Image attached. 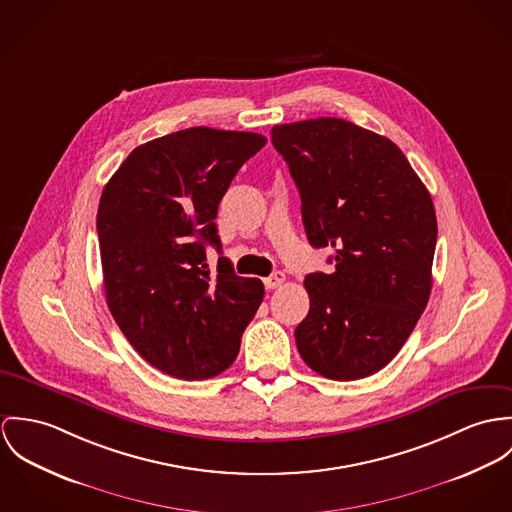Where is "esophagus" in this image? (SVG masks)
<instances>
[{
    "mask_svg": "<svg viewBox=\"0 0 512 512\" xmlns=\"http://www.w3.org/2000/svg\"><path fill=\"white\" fill-rule=\"evenodd\" d=\"M263 283H265V288H269V290H271V288H279V286H283L284 275L281 271H277V273H273L271 277H267Z\"/></svg>",
    "mask_w": 512,
    "mask_h": 512,
    "instance_id": "obj_1",
    "label": "esophagus"
}]
</instances>
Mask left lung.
<instances>
[{"mask_svg":"<svg viewBox=\"0 0 512 512\" xmlns=\"http://www.w3.org/2000/svg\"><path fill=\"white\" fill-rule=\"evenodd\" d=\"M271 139L298 186L310 245L334 247V273L304 279L298 353L322 377H369L397 355L430 298V192L391 139L351 121L275 125Z\"/></svg>","mask_w":512,"mask_h":512,"instance_id":"obj_1","label":"left lung"}]
</instances>
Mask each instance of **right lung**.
<instances>
[{"label":"right lung","instance_id":"obj_1","mask_svg":"<svg viewBox=\"0 0 512 512\" xmlns=\"http://www.w3.org/2000/svg\"><path fill=\"white\" fill-rule=\"evenodd\" d=\"M267 139L190 127L139 145L104 186L96 228L104 290L119 330L159 371L200 381L226 371L263 302L259 279L237 277L216 216L233 176Z\"/></svg>","mask_w":512,"mask_h":512}]
</instances>
